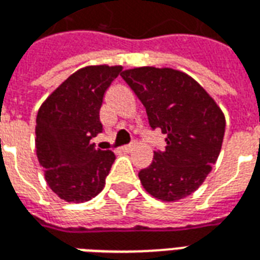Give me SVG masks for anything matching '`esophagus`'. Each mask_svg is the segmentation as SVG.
Masks as SVG:
<instances>
[{"instance_id": "1", "label": "esophagus", "mask_w": 260, "mask_h": 260, "mask_svg": "<svg viewBox=\"0 0 260 260\" xmlns=\"http://www.w3.org/2000/svg\"><path fill=\"white\" fill-rule=\"evenodd\" d=\"M136 143L135 142H132V143H129V145H125V146H122L121 149L124 150V152H132L134 149H135Z\"/></svg>"}]
</instances>
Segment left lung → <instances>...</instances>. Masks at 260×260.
Here are the masks:
<instances>
[{
	"label": "left lung",
	"instance_id": "8db88e82",
	"mask_svg": "<svg viewBox=\"0 0 260 260\" xmlns=\"http://www.w3.org/2000/svg\"><path fill=\"white\" fill-rule=\"evenodd\" d=\"M122 79L145 106L149 124L166 135L163 152L139 171L149 193L174 202L195 192L216 163L225 118L210 94L193 78L171 68L125 69Z\"/></svg>",
	"mask_w": 260,
	"mask_h": 260
}]
</instances>
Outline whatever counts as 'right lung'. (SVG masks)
<instances>
[{
    "label": "right lung",
    "mask_w": 260,
    "mask_h": 260,
    "mask_svg": "<svg viewBox=\"0 0 260 260\" xmlns=\"http://www.w3.org/2000/svg\"><path fill=\"white\" fill-rule=\"evenodd\" d=\"M121 71L119 65L79 69L39 108L37 158L48 186L64 201L87 202L104 188L115 154L96 149L90 139L103 131V97Z\"/></svg>",
    "instance_id": "obj_1"
}]
</instances>
